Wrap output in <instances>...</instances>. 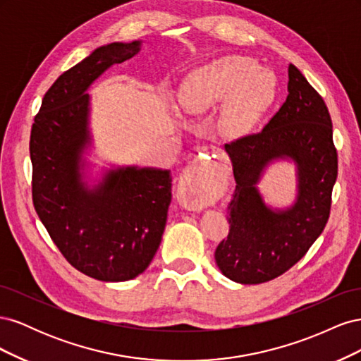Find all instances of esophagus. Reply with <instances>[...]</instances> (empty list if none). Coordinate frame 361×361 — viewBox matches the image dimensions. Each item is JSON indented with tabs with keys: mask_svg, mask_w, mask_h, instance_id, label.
Returning <instances> with one entry per match:
<instances>
[{
	"mask_svg": "<svg viewBox=\"0 0 361 361\" xmlns=\"http://www.w3.org/2000/svg\"><path fill=\"white\" fill-rule=\"evenodd\" d=\"M212 171L206 170L200 167V159H194L192 162H190L185 170L180 174V185L185 188H188L190 191L199 192L202 190H204V187L212 179Z\"/></svg>",
	"mask_w": 361,
	"mask_h": 361,
	"instance_id": "34e87169",
	"label": "esophagus"
}]
</instances>
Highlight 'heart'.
Returning <instances> with one entry per match:
<instances>
[{
	"label": "heart",
	"mask_w": 361,
	"mask_h": 361,
	"mask_svg": "<svg viewBox=\"0 0 361 361\" xmlns=\"http://www.w3.org/2000/svg\"><path fill=\"white\" fill-rule=\"evenodd\" d=\"M276 99L271 72L247 57H223L195 69L180 87L183 110L199 116L224 104L220 128L227 137H243L253 129Z\"/></svg>",
	"instance_id": "obj_1"
}]
</instances>
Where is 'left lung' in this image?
I'll return each instance as SVG.
<instances>
[{
  "instance_id": "8db88e82",
  "label": "left lung",
  "mask_w": 361,
  "mask_h": 361,
  "mask_svg": "<svg viewBox=\"0 0 361 361\" xmlns=\"http://www.w3.org/2000/svg\"><path fill=\"white\" fill-rule=\"evenodd\" d=\"M288 97L259 134L226 145L236 188L227 206V239L215 262L223 274L241 285H259L281 276L307 253L329 221L337 178L331 117L319 93L289 64ZM276 159L298 167L299 194L286 210H272L257 183Z\"/></svg>"
}]
</instances>
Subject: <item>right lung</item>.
<instances>
[{"instance_id": "add662e5", "label": "right lung", "mask_w": 361, "mask_h": 361, "mask_svg": "<svg viewBox=\"0 0 361 361\" xmlns=\"http://www.w3.org/2000/svg\"><path fill=\"white\" fill-rule=\"evenodd\" d=\"M114 42L60 75L43 96L30 137L32 203L69 264L101 281L143 272L161 244L171 202L170 170L117 167L89 187L84 150L92 145L89 87L141 49Z\"/></svg>"}]
</instances>
